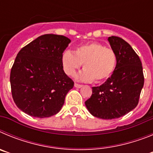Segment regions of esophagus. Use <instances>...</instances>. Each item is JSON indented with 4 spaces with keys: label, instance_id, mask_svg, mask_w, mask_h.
Segmentation results:
<instances>
[{
    "label": "esophagus",
    "instance_id": "esophagus-1",
    "mask_svg": "<svg viewBox=\"0 0 153 153\" xmlns=\"http://www.w3.org/2000/svg\"><path fill=\"white\" fill-rule=\"evenodd\" d=\"M74 86H75V87H76V88H81V87L83 86V85H81V84H79V83H74Z\"/></svg>",
    "mask_w": 153,
    "mask_h": 153
}]
</instances>
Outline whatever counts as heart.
<instances>
[{"label":"heart","mask_w":153,"mask_h":153,"mask_svg":"<svg viewBox=\"0 0 153 153\" xmlns=\"http://www.w3.org/2000/svg\"><path fill=\"white\" fill-rule=\"evenodd\" d=\"M61 62L67 75L74 76L83 64L84 70L78 75V79L85 82H101L108 79L115 70L117 56L113 49L92 42L77 47L74 53L64 51Z\"/></svg>","instance_id":"heart-1"}]
</instances>
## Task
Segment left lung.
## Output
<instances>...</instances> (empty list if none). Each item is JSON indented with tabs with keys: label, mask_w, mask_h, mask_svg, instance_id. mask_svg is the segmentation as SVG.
I'll use <instances>...</instances> for the list:
<instances>
[{
	"label": "left lung",
	"mask_w": 153,
	"mask_h": 153,
	"mask_svg": "<svg viewBox=\"0 0 153 153\" xmlns=\"http://www.w3.org/2000/svg\"><path fill=\"white\" fill-rule=\"evenodd\" d=\"M108 41L117 53V67L105 83L92 87V96L85 105L93 117L113 120L136 107L144 76L140 57L126 41L115 36H109Z\"/></svg>",
	"instance_id": "obj_1"
}]
</instances>
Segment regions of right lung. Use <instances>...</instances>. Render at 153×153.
Wrapping results in <instances>:
<instances>
[{
  "mask_svg": "<svg viewBox=\"0 0 153 153\" xmlns=\"http://www.w3.org/2000/svg\"><path fill=\"white\" fill-rule=\"evenodd\" d=\"M70 41L63 35L44 34L19 51L10 82L13 101L24 113L46 118L60 112L74 84L61 62Z\"/></svg>",
  "mask_w": 153,
  "mask_h": 153,
  "instance_id": "add662e5",
  "label": "right lung"
}]
</instances>
